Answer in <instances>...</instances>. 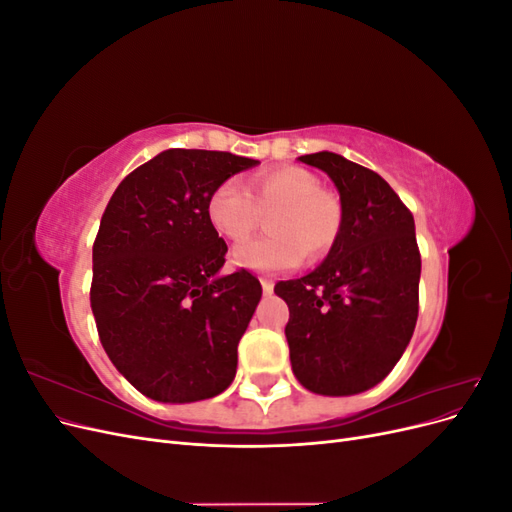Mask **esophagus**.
Here are the masks:
<instances>
[{
  "label": "esophagus",
  "instance_id": "34e87169",
  "mask_svg": "<svg viewBox=\"0 0 512 512\" xmlns=\"http://www.w3.org/2000/svg\"><path fill=\"white\" fill-rule=\"evenodd\" d=\"M260 286H262V292H265V294H271L275 284H273L271 280H267V277H262V280H260Z\"/></svg>",
  "mask_w": 512,
  "mask_h": 512
}]
</instances>
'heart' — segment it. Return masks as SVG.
<instances>
[{
  "mask_svg": "<svg viewBox=\"0 0 512 512\" xmlns=\"http://www.w3.org/2000/svg\"><path fill=\"white\" fill-rule=\"evenodd\" d=\"M273 213L269 237L245 241L232 250L237 267L260 273L290 271L331 252L344 226L339 198L322 188L312 170L282 166L265 170L250 188L237 179H224L209 196L207 215L213 228L230 241H243L258 228L262 213Z\"/></svg>",
  "mask_w": 512,
  "mask_h": 512,
  "instance_id": "b5f03b06",
  "label": "heart"
}]
</instances>
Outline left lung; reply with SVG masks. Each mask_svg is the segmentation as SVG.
<instances>
[{
  "label": "left lung",
  "instance_id": "8db88e82",
  "mask_svg": "<svg viewBox=\"0 0 512 512\" xmlns=\"http://www.w3.org/2000/svg\"><path fill=\"white\" fill-rule=\"evenodd\" d=\"M299 160L331 177L344 226L320 267L275 286L290 309V363L307 391L356 395L389 376L416 327L414 218L374 170L331 151Z\"/></svg>",
  "mask_w": 512,
  "mask_h": 512
}]
</instances>
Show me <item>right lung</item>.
<instances>
[{
  "instance_id": "right-lung-1",
  "label": "right lung",
  "mask_w": 512,
  "mask_h": 512,
  "mask_svg": "<svg viewBox=\"0 0 512 512\" xmlns=\"http://www.w3.org/2000/svg\"><path fill=\"white\" fill-rule=\"evenodd\" d=\"M258 160L166 149L119 183L94 241L91 312L134 389L190 404L235 380L237 346L262 297L250 271L220 275L228 247L207 215L218 185Z\"/></svg>"
}]
</instances>
